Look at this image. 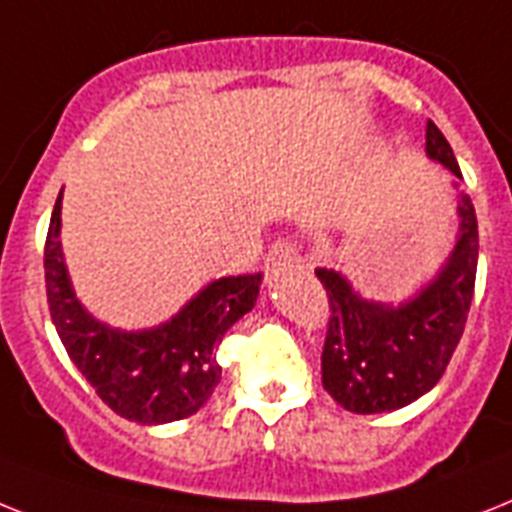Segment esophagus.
I'll use <instances>...</instances> for the list:
<instances>
[{
    "label": "esophagus",
    "mask_w": 512,
    "mask_h": 512,
    "mask_svg": "<svg viewBox=\"0 0 512 512\" xmlns=\"http://www.w3.org/2000/svg\"><path fill=\"white\" fill-rule=\"evenodd\" d=\"M302 263V257H299L297 244H292L289 239H281L273 247L268 249V255H265V273L268 276H276L278 270L284 268H294V265Z\"/></svg>",
    "instance_id": "esophagus-1"
}]
</instances>
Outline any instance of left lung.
Returning a JSON list of instances; mask_svg holds the SVG:
<instances>
[{"instance_id": "left-lung-1", "label": "left lung", "mask_w": 512, "mask_h": 512, "mask_svg": "<svg viewBox=\"0 0 512 512\" xmlns=\"http://www.w3.org/2000/svg\"><path fill=\"white\" fill-rule=\"evenodd\" d=\"M426 155L463 178L450 141L426 123ZM458 242L429 286L402 305L363 299L334 268H318L328 294V331L323 344V389L344 410L360 415L389 413L410 405L450 365L471 310L479 226L468 194L458 197Z\"/></svg>"}]
</instances>
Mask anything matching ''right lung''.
<instances>
[{"mask_svg":"<svg viewBox=\"0 0 512 512\" xmlns=\"http://www.w3.org/2000/svg\"><path fill=\"white\" fill-rule=\"evenodd\" d=\"M62 191L54 202L44 247L52 323L83 378L120 418L141 426L189 418L220 381V339L257 302L263 276H226L207 284L170 321L144 331L99 323L70 286L60 244Z\"/></svg>","mask_w":512,"mask_h":512,"instance_id":"add662e5","label":"right lung"}]
</instances>
